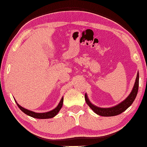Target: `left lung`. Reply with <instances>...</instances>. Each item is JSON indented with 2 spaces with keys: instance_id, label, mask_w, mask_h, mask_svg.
<instances>
[{
  "instance_id": "8db88e82",
  "label": "left lung",
  "mask_w": 147,
  "mask_h": 147,
  "mask_svg": "<svg viewBox=\"0 0 147 147\" xmlns=\"http://www.w3.org/2000/svg\"><path fill=\"white\" fill-rule=\"evenodd\" d=\"M139 72L137 74V77L136 79V82L134 83V86L133 87L132 90H131L130 94L124 99L123 101L118 104L117 105L114 106L110 108H100L94 104H92L90 100H89L88 96L87 94H85V100L88 105L90 107V108L93 110L94 113L97 114L98 115L103 117H111L119 115L123 111L128 109L135 100L138 92L139 88Z\"/></svg>"
}]
</instances>
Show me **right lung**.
I'll return each instance as SVG.
<instances>
[{"mask_svg": "<svg viewBox=\"0 0 147 147\" xmlns=\"http://www.w3.org/2000/svg\"><path fill=\"white\" fill-rule=\"evenodd\" d=\"M15 101L17 104V105L18 106L19 108L21 109V110L23 111V113L26 114L27 115L30 116L33 118H36V119H51L53 118L54 117H55L57 114L58 113V112L60 110L62 106H63V96H62V98L61 99V100L59 101V102L58 104V105L55 108L53 109V110L49 111L48 112H44V113H36L34 112V111H32L30 110H28L26 108H23L21 106H20L19 104L17 102V101L16 100V99L14 98Z\"/></svg>", "mask_w": 147, "mask_h": 147, "instance_id": "right-lung-1", "label": "right lung"}]
</instances>
